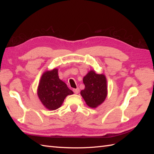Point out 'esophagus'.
Instances as JSON below:
<instances>
[{"instance_id": "esophagus-1", "label": "esophagus", "mask_w": 154, "mask_h": 154, "mask_svg": "<svg viewBox=\"0 0 154 154\" xmlns=\"http://www.w3.org/2000/svg\"><path fill=\"white\" fill-rule=\"evenodd\" d=\"M73 91H74V93L75 94H78L79 93V88H77V89H74Z\"/></svg>"}]
</instances>
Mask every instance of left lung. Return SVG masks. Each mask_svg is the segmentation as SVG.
Masks as SVG:
<instances>
[{
	"instance_id": "obj_1",
	"label": "left lung",
	"mask_w": 154,
	"mask_h": 154,
	"mask_svg": "<svg viewBox=\"0 0 154 154\" xmlns=\"http://www.w3.org/2000/svg\"><path fill=\"white\" fill-rule=\"evenodd\" d=\"M85 89L81 91V95L86 104L92 109L100 105L107 97L108 88L106 76L98 74L91 70L83 77Z\"/></svg>"
}]
</instances>
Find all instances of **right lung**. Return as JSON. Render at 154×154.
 <instances>
[{
  "label": "right lung",
  "mask_w": 154,
  "mask_h": 154,
  "mask_svg": "<svg viewBox=\"0 0 154 154\" xmlns=\"http://www.w3.org/2000/svg\"><path fill=\"white\" fill-rule=\"evenodd\" d=\"M37 93L42 104L50 110L59 109L65 97L73 92L59 78L58 69L55 68L42 74L38 84Z\"/></svg>",
  "instance_id": "add662e5"
}]
</instances>
